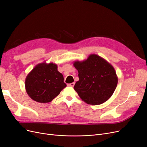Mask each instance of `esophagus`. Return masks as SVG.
I'll return each mask as SVG.
<instances>
[{
  "label": "esophagus",
  "mask_w": 147,
  "mask_h": 147,
  "mask_svg": "<svg viewBox=\"0 0 147 147\" xmlns=\"http://www.w3.org/2000/svg\"><path fill=\"white\" fill-rule=\"evenodd\" d=\"M74 84H75V83H74V82H73V83H71V84H67V85H68V86H71V87H73V86H74Z\"/></svg>",
  "instance_id": "esophagus-1"
}]
</instances>
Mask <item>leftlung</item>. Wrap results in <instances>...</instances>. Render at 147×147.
<instances>
[{"label": "left lung", "instance_id": "8db88e82", "mask_svg": "<svg viewBox=\"0 0 147 147\" xmlns=\"http://www.w3.org/2000/svg\"><path fill=\"white\" fill-rule=\"evenodd\" d=\"M73 65L79 73V81L74 86L85 103L98 105L109 100L118 84L113 67L96 54H91L84 61H75Z\"/></svg>", "mask_w": 147, "mask_h": 147}]
</instances>
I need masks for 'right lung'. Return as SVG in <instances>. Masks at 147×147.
Returning a JSON list of instances; mask_svg holds the SVG:
<instances>
[{
  "mask_svg": "<svg viewBox=\"0 0 147 147\" xmlns=\"http://www.w3.org/2000/svg\"><path fill=\"white\" fill-rule=\"evenodd\" d=\"M66 86L63 75L53 62L38 63L25 79V89L29 96L42 103L52 101Z\"/></svg>",
  "mask_w": 147,
  "mask_h": 147,
  "instance_id": "right-lung-1",
  "label": "right lung"
}]
</instances>
